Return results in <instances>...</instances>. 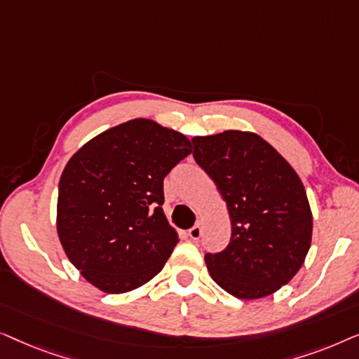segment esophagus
<instances>
[{"mask_svg":"<svg viewBox=\"0 0 359 359\" xmlns=\"http://www.w3.org/2000/svg\"><path fill=\"white\" fill-rule=\"evenodd\" d=\"M189 237L193 238V240H199L201 238V235H203V229H201V225L199 224H196L194 227H191L189 229Z\"/></svg>","mask_w":359,"mask_h":359,"instance_id":"34e87169","label":"esophagus"}]
</instances>
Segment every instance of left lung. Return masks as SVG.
I'll return each instance as SVG.
<instances>
[{
	"mask_svg": "<svg viewBox=\"0 0 359 359\" xmlns=\"http://www.w3.org/2000/svg\"><path fill=\"white\" fill-rule=\"evenodd\" d=\"M193 156L227 201L232 237L205 253L210 276L238 299L269 296L301 269L312 214L302 181L262 137L227 130L194 137Z\"/></svg>",
	"mask_w": 359,
	"mask_h": 359,
	"instance_id": "obj_1",
	"label": "left lung"
}]
</instances>
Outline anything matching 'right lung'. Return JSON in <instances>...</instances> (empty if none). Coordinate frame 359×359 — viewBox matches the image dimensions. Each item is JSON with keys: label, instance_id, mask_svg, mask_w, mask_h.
Returning a JSON list of instances; mask_svg holds the SVG:
<instances>
[{"label": "right lung", "instance_id": "1", "mask_svg": "<svg viewBox=\"0 0 359 359\" xmlns=\"http://www.w3.org/2000/svg\"><path fill=\"white\" fill-rule=\"evenodd\" d=\"M191 151L180 132L134 119L72 156L58 183L57 230L93 286L129 292L161 271L180 242L161 208L163 180Z\"/></svg>", "mask_w": 359, "mask_h": 359}]
</instances>
